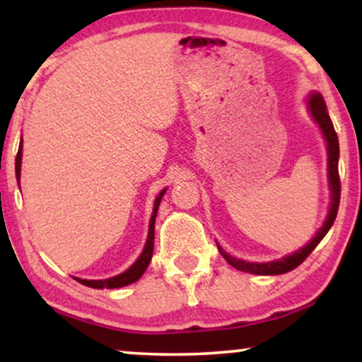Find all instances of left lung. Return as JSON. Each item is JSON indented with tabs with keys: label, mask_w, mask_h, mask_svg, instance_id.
<instances>
[{
	"label": "left lung",
	"mask_w": 362,
	"mask_h": 362,
	"mask_svg": "<svg viewBox=\"0 0 362 362\" xmlns=\"http://www.w3.org/2000/svg\"><path fill=\"white\" fill-rule=\"evenodd\" d=\"M308 107L313 118L318 123L321 132H323L325 140L328 143V171H329V189H331V206H329V212L328 217H326L325 224L321 229L318 230L308 245H305L303 249H300L298 252H295L293 255L285 257V259L276 260V262H269V264H252V262H245V260H239L230 257L227 252H224L217 245L221 255L227 260V264H230L234 269L240 270V272H247V274H255V275H280V274H286V272L293 270L298 267L300 264H303L311 252L316 249V245L320 244L321 239L328 234V230L331 229V226L334 224L336 216H338V207H339V199H341V181H339V173H338V160H339V141H338V135H336L333 122L326 112V103L323 100V97L320 93H311L310 100H308Z\"/></svg>",
	"instance_id": "left-lung-1"
}]
</instances>
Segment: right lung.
Here are the masks:
<instances>
[{
	"mask_svg": "<svg viewBox=\"0 0 362 362\" xmlns=\"http://www.w3.org/2000/svg\"><path fill=\"white\" fill-rule=\"evenodd\" d=\"M21 155H23V140H21V145H19V150H18V155H16V163H14V166H16L18 185H19V173H21ZM163 194H165V189H163L160 194H158L156 201H155V209H153V216H151V221H150V230H148V240H146L145 250H143V254L140 255V259H138L135 264H133L127 272H123V274L117 275V276H112V279H107V280L76 279L78 284L90 286V288H120V286L133 284V281H136L143 274H145L146 267L150 265L151 257H153V247H155V219H156V212H158V207H160Z\"/></svg>",
	"mask_w": 362,
	"mask_h": 362,
	"instance_id": "add662e5",
	"label": "right lung"
}]
</instances>
